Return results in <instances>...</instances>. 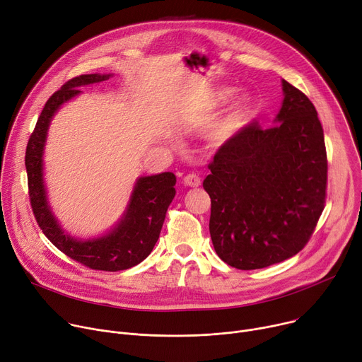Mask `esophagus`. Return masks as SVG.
Listing matches in <instances>:
<instances>
[{
	"mask_svg": "<svg viewBox=\"0 0 362 362\" xmlns=\"http://www.w3.org/2000/svg\"><path fill=\"white\" fill-rule=\"evenodd\" d=\"M184 184L188 185V187H200L202 185V180H200V177L197 174L191 173V174H187L184 177Z\"/></svg>",
	"mask_w": 362,
	"mask_h": 362,
	"instance_id": "34e87169",
	"label": "esophagus"
}]
</instances>
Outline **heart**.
<instances>
[{
	"mask_svg": "<svg viewBox=\"0 0 362 362\" xmlns=\"http://www.w3.org/2000/svg\"><path fill=\"white\" fill-rule=\"evenodd\" d=\"M232 94H233L232 88H225L218 91L216 97V103H225ZM249 107H251V97L245 93L238 94L232 100L229 107L223 111V115H221L217 119V122L213 124L210 132L211 142L217 145L228 142L229 139L239 130L242 122L247 115Z\"/></svg>",
	"mask_w": 362,
	"mask_h": 362,
	"instance_id": "heart-1",
	"label": "heart"
}]
</instances>
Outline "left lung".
<instances>
[{"mask_svg":"<svg viewBox=\"0 0 362 362\" xmlns=\"http://www.w3.org/2000/svg\"><path fill=\"white\" fill-rule=\"evenodd\" d=\"M269 129L254 122L220 146L203 181L221 261L259 269L300 252L325 207L327 159L312 101L286 79Z\"/></svg>","mask_w":362,"mask_h":362,"instance_id":"1","label":"left lung"}]
</instances>
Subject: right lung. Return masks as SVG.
Instances as JSON below:
<instances>
[{"instance_id": "right-lung-1", "label": "right lung", "mask_w": 362, "mask_h": 362, "mask_svg": "<svg viewBox=\"0 0 362 362\" xmlns=\"http://www.w3.org/2000/svg\"><path fill=\"white\" fill-rule=\"evenodd\" d=\"M113 74H90L72 78L45 104L25 149L29 196L37 225L61 252L76 262L100 271H122L141 264L159 239L166 210L175 197L177 178L173 173L139 177L117 223L101 236L79 239L62 229L47 200L45 184V146L53 116L69 100L79 95V87L107 81Z\"/></svg>"}]
</instances>
